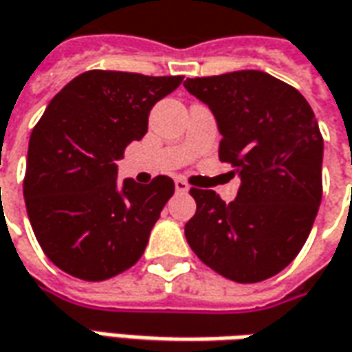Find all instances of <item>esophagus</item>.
I'll return each mask as SVG.
<instances>
[{"label":"esophagus","mask_w":352,"mask_h":352,"mask_svg":"<svg viewBox=\"0 0 352 352\" xmlns=\"http://www.w3.org/2000/svg\"><path fill=\"white\" fill-rule=\"evenodd\" d=\"M175 190L177 192H187L188 190L187 181H183V179H175Z\"/></svg>","instance_id":"obj_1"}]
</instances>
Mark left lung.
<instances>
[{"instance_id":"left-lung-1","label":"left lung","mask_w":352,"mask_h":352,"mask_svg":"<svg viewBox=\"0 0 352 352\" xmlns=\"http://www.w3.org/2000/svg\"><path fill=\"white\" fill-rule=\"evenodd\" d=\"M185 89L212 111L220 162L241 179L230 204L190 188L188 245L230 280L271 278L304 248L320 208L323 138L314 111L292 85L257 69L188 78Z\"/></svg>"}]
</instances>
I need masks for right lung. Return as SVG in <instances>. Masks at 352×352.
<instances>
[{"mask_svg":"<svg viewBox=\"0 0 352 352\" xmlns=\"http://www.w3.org/2000/svg\"><path fill=\"white\" fill-rule=\"evenodd\" d=\"M183 76L91 69L74 78L32 128L23 195L32 232L58 269L107 280L142 257L175 183L116 181L124 148L148 132L152 107Z\"/></svg>","mask_w":352,"mask_h":352,"instance_id":"1","label":"right lung"}]
</instances>
